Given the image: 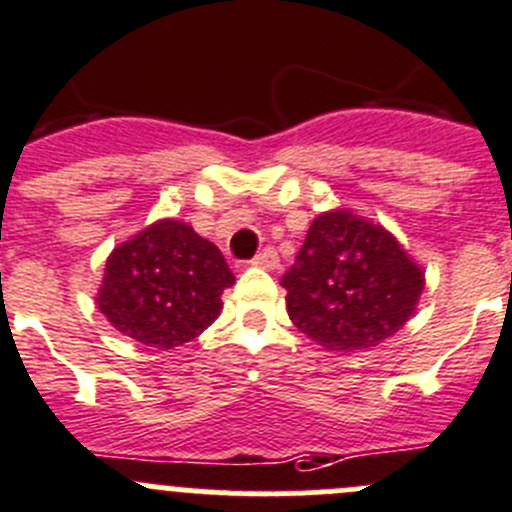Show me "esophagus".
Returning <instances> with one entry per match:
<instances>
[{
	"instance_id": "esophagus-1",
	"label": "esophagus",
	"mask_w": 512,
	"mask_h": 512,
	"mask_svg": "<svg viewBox=\"0 0 512 512\" xmlns=\"http://www.w3.org/2000/svg\"><path fill=\"white\" fill-rule=\"evenodd\" d=\"M252 265L262 267V270H275V267L280 265V257H277V252L272 250V247H265V250L252 260Z\"/></svg>"
}]
</instances>
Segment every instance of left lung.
I'll return each instance as SVG.
<instances>
[{
	"mask_svg": "<svg viewBox=\"0 0 512 512\" xmlns=\"http://www.w3.org/2000/svg\"><path fill=\"white\" fill-rule=\"evenodd\" d=\"M290 320L327 350L380 345L408 322L425 272L385 227L347 210L315 217L282 275Z\"/></svg>",
	"mask_w": 512,
	"mask_h": 512,
	"instance_id": "obj_1",
	"label": "left lung"
}]
</instances>
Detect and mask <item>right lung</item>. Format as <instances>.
I'll use <instances>...</instances> for the list:
<instances>
[{"mask_svg": "<svg viewBox=\"0 0 512 512\" xmlns=\"http://www.w3.org/2000/svg\"><path fill=\"white\" fill-rule=\"evenodd\" d=\"M235 275L212 242L180 220H160L114 247L97 307L132 340L172 350L217 320Z\"/></svg>", "mask_w": 512, "mask_h": 512, "instance_id": "1", "label": "right lung"}]
</instances>
